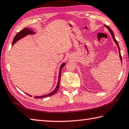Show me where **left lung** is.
I'll return each instance as SVG.
<instances>
[{
    "mask_svg": "<svg viewBox=\"0 0 129 129\" xmlns=\"http://www.w3.org/2000/svg\"><path fill=\"white\" fill-rule=\"evenodd\" d=\"M105 26L107 28V29L109 30V32L111 33V35H112V38L113 39V41H114V42H115V43H116V45L117 46V47H118V50H119V54H120V60H121V62H122V57H121V52H120V47H119V46H118V43L117 41H116V39H115V38H114V36L113 32V31H112V29H111V28H110V27L108 26L105 25Z\"/></svg>",
    "mask_w": 129,
    "mask_h": 129,
    "instance_id": "obj_1",
    "label": "left lung"
}]
</instances>
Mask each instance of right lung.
<instances>
[{
    "instance_id": "1",
    "label": "right lung",
    "mask_w": 129,
    "mask_h": 129,
    "mask_svg": "<svg viewBox=\"0 0 129 129\" xmlns=\"http://www.w3.org/2000/svg\"><path fill=\"white\" fill-rule=\"evenodd\" d=\"M35 34V33L33 31V30H31L29 28H25L22 30H21V31L18 33L16 35V36L15 37V38H14L13 42H12V45H13L14 44H15L16 42L18 41V40H20V39L22 38L23 37H25L26 36H27V35H29V34ZM65 64L64 62L63 64H62V65H61V67L60 68V71H59V74H58V82L57 84V86L56 87L55 89L54 90H53L52 92H50V93H48V94H47V95H44L43 96H34L35 99H40V98H46V97H48V96H50L51 95H54L55 93H56L57 92V91H58V89L59 88V85H60V79H61V69L63 67L65 66ZM30 96H32L30 95L27 94Z\"/></svg>"
}]
</instances>
